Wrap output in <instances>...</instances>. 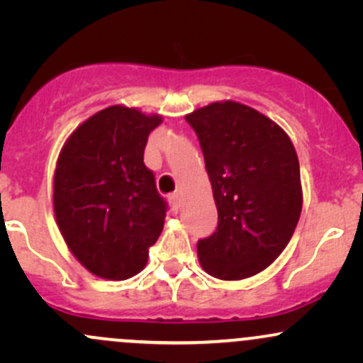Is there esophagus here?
I'll list each match as a JSON object with an SVG mask.
<instances>
[{
	"mask_svg": "<svg viewBox=\"0 0 363 363\" xmlns=\"http://www.w3.org/2000/svg\"><path fill=\"white\" fill-rule=\"evenodd\" d=\"M170 206H172V211H174V213H179V211H181V206H182L181 194H179V193L170 194Z\"/></svg>",
	"mask_w": 363,
	"mask_h": 363,
	"instance_id": "34e87169",
	"label": "esophagus"
}]
</instances>
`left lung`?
I'll return each mask as SVG.
<instances>
[{
    "label": "left lung",
    "mask_w": 363,
    "mask_h": 363,
    "mask_svg": "<svg viewBox=\"0 0 363 363\" xmlns=\"http://www.w3.org/2000/svg\"><path fill=\"white\" fill-rule=\"evenodd\" d=\"M205 155L218 227L198 242L199 264L218 280L268 268L290 242L302 211L294 143L274 121L234 101L186 116Z\"/></svg>",
    "instance_id": "8db88e82"
}]
</instances>
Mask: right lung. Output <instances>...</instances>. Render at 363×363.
Returning <instances> with one entry per match:
<instances>
[{
	"instance_id": "obj_1",
	"label": "right lung",
	"mask_w": 363,
	"mask_h": 363,
	"mask_svg": "<svg viewBox=\"0 0 363 363\" xmlns=\"http://www.w3.org/2000/svg\"><path fill=\"white\" fill-rule=\"evenodd\" d=\"M160 114L111 106L83 121L62 145L52 206L66 245L91 274L128 280L147 266L165 222L155 176L143 162Z\"/></svg>"
}]
</instances>
